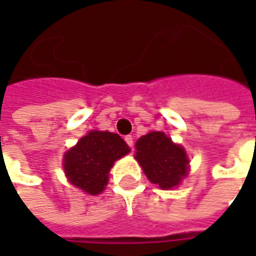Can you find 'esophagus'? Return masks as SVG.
I'll return each instance as SVG.
<instances>
[{
	"label": "esophagus",
	"instance_id": "34e87169",
	"mask_svg": "<svg viewBox=\"0 0 256 256\" xmlns=\"http://www.w3.org/2000/svg\"><path fill=\"white\" fill-rule=\"evenodd\" d=\"M124 141H126V144H128L130 148H133L134 141H133V137H132V136H126V137H124Z\"/></svg>",
	"mask_w": 256,
	"mask_h": 256
}]
</instances>
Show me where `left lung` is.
Here are the masks:
<instances>
[{
    "label": "left lung",
    "instance_id": "1",
    "mask_svg": "<svg viewBox=\"0 0 256 256\" xmlns=\"http://www.w3.org/2000/svg\"><path fill=\"white\" fill-rule=\"evenodd\" d=\"M136 159L150 182L162 189H172L188 174V158L162 132H150L136 142Z\"/></svg>",
    "mask_w": 256,
    "mask_h": 256
}]
</instances>
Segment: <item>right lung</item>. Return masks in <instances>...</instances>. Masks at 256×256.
<instances>
[{
    "instance_id": "obj_1",
    "label": "right lung",
    "mask_w": 256,
    "mask_h": 256,
    "mask_svg": "<svg viewBox=\"0 0 256 256\" xmlns=\"http://www.w3.org/2000/svg\"><path fill=\"white\" fill-rule=\"evenodd\" d=\"M120 136L110 132H90L79 140L64 158V170L70 182L89 194H98L108 182L114 162L128 154Z\"/></svg>"
}]
</instances>
